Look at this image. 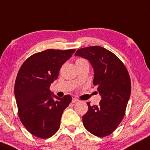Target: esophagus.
Segmentation results:
<instances>
[{"label": "esophagus", "mask_w": 150, "mask_h": 150, "mask_svg": "<svg viewBox=\"0 0 150 150\" xmlns=\"http://www.w3.org/2000/svg\"><path fill=\"white\" fill-rule=\"evenodd\" d=\"M79 102V99H76V98H73V99H72V103H77Z\"/></svg>", "instance_id": "obj_1"}]
</instances>
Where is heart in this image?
<instances>
[{"label": "heart", "mask_w": 150, "mask_h": 150, "mask_svg": "<svg viewBox=\"0 0 150 150\" xmlns=\"http://www.w3.org/2000/svg\"><path fill=\"white\" fill-rule=\"evenodd\" d=\"M83 60L82 59H79V60Z\"/></svg>", "instance_id": "heart-1"}]
</instances>
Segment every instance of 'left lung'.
Instances as JSON below:
<instances>
[{"label":"left lung","mask_w":150,"mask_h":150,"mask_svg":"<svg viewBox=\"0 0 150 150\" xmlns=\"http://www.w3.org/2000/svg\"><path fill=\"white\" fill-rule=\"evenodd\" d=\"M75 55L91 64L93 84L101 97L98 106L87 103L88 110L83 116V123L92 134L105 137L115 130L125 116L132 88L128 71L114 53L99 46L80 49Z\"/></svg>","instance_id":"obj_1"}]
</instances>
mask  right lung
I'll return each instance as SVG.
<instances>
[{
    "label": "right lung",
    "instance_id": "1",
    "mask_svg": "<svg viewBox=\"0 0 150 150\" xmlns=\"http://www.w3.org/2000/svg\"><path fill=\"white\" fill-rule=\"evenodd\" d=\"M75 51L47 49L35 53L18 72L14 95L18 116L25 129L36 137L50 138L60 128L62 112L72 98L69 95L57 97L49 88L58 79L61 67Z\"/></svg>",
    "mask_w": 150,
    "mask_h": 150
}]
</instances>
